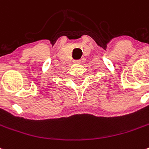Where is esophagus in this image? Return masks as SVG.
I'll list each match as a JSON object with an SVG mask.
<instances>
[{
    "label": "esophagus",
    "mask_w": 149,
    "mask_h": 149,
    "mask_svg": "<svg viewBox=\"0 0 149 149\" xmlns=\"http://www.w3.org/2000/svg\"><path fill=\"white\" fill-rule=\"evenodd\" d=\"M74 63H81V61L80 60H75Z\"/></svg>",
    "instance_id": "esophagus-1"
}]
</instances>
